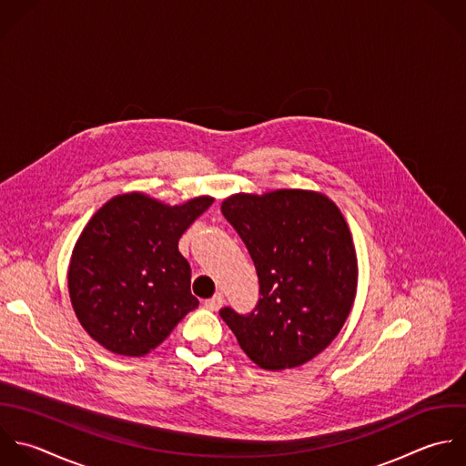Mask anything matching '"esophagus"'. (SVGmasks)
<instances>
[{
    "label": "esophagus",
    "instance_id": "1",
    "mask_svg": "<svg viewBox=\"0 0 466 466\" xmlns=\"http://www.w3.org/2000/svg\"><path fill=\"white\" fill-rule=\"evenodd\" d=\"M223 303H225L223 296H221V294H216L214 298H210V299H207V301H205V307H207L208 310L216 312V310H219V309L223 307Z\"/></svg>",
    "mask_w": 466,
    "mask_h": 466
}]
</instances>
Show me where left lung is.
I'll list each match as a JSON object with an SVG mask.
<instances>
[{
  "mask_svg": "<svg viewBox=\"0 0 466 466\" xmlns=\"http://www.w3.org/2000/svg\"><path fill=\"white\" fill-rule=\"evenodd\" d=\"M221 212L247 245L259 278V301L241 316H219L243 352L265 370L301 367L343 329L358 289L350 228L325 194L279 188L232 194Z\"/></svg>",
  "mask_w": 466,
  "mask_h": 466,
  "instance_id": "obj_1",
  "label": "left lung"
}]
</instances>
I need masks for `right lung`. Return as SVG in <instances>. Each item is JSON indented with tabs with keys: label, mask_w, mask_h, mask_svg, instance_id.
Masks as SVG:
<instances>
[{
	"label": "right lung",
	"mask_w": 466,
	"mask_h": 466,
	"mask_svg": "<svg viewBox=\"0 0 466 466\" xmlns=\"http://www.w3.org/2000/svg\"><path fill=\"white\" fill-rule=\"evenodd\" d=\"M212 203L199 196L172 207L128 192L90 218L72 250L68 294L94 341L117 356H145L199 305L177 241Z\"/></svg>",
	"instance_id": "obj_1"
}]
</instances>
